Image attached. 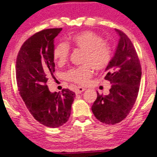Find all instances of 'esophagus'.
Segmentation results:
<instances>
[{
	"mask_svg": "<svg viewBox=\"0 0 157 157\" xmlns=\"http://www.w3.org/2000/svg\"><path fill=\"white\" fill-rule=\"evenodd\" d=\"M86 89V88H82V87H77L76 90H75V93L77 94H81L82 92V91H84Z\"/></svg>",
	"mask_w": 157,
	"mask_h": 157,
	"instance_id": "obj_1",
	"label": "esophagus"
}]
</instances>
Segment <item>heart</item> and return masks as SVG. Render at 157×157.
<instances>
[{
    "label": "heart",
    "instance_id": "b5f03b06",
    "mask_svg": "<svg viewBox=\"0 0 157 157\" xmlns=\"http://www.w3.org/2000/svg\"><path fill=\"white\" fill-rule=\"evenodd\" d=\"M83 51L82 64L84 66L71 68L66 73L68 80L84 85L92 75V68L95 71H102L107 67L111 58V48L104 44L103 39L91 31L81 32L71 37L68 44L60 42L52 51L53 58L58 65H63L69 55V46Z\"/></svg>",
    "mask_w": 157,
    "mask_h": 157
}]
</instances>
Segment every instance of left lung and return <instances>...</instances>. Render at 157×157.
Instances as JSON below:
<instances>
[{
  "label": "left lung",
  "mask_w": 157,
  "mask_h": 157,
  "mask_svg": "<svg viewBox=\"0 0 157 157\" xmlns=\"http://www.w3.org/2000/svg\"><path fill=\"white\" fill-rule=\"evenodd\" d=\"M115 31L120 40L105 77L112 85L108 95L97 92L91 107L95 117L108 125L119 123L128 116L137 98L142 75L141 65L131 40L123 32L117 29Z\"/></svg>",
  "instance_id": "obj_1"
}]
</instances>
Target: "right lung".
<instances>
[{
  "mask_svg": "<svg viewBox=\"0 0 157 157\" xmlns=\"http://www.w3.org/2000/svg\"><path fill=\"white\" fill-rule=\"evenodd\" d=\"M61 30L47 29L35 33L23 43L16 60L17 89L27 109L40 123L52 128L68 121L75 97L68 89L50 92L46 85L55 71L54 39Z\"/></svg>",
  "mask_w": 157,
  "mask_h": 157,
  "instance_id": "add662e5",
  "label": "right lung"
}]
</instances>
